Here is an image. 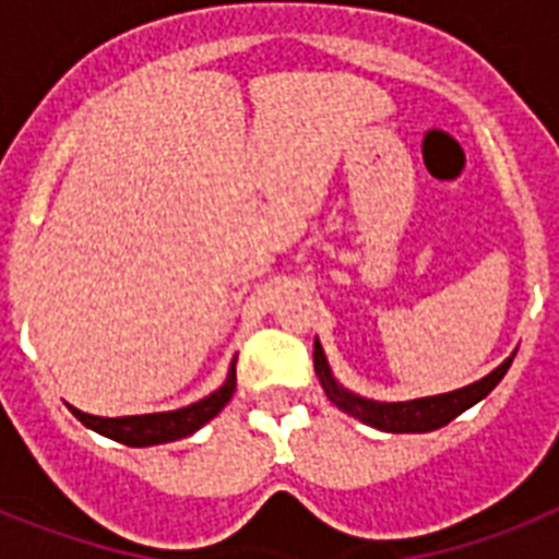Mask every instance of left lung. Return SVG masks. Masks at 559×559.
Listing matches in <instances>:
<instances>
[{"mask_svg": "<svg viewBox=\"0 0 559 559\" xmlns=\"http://www.w3.org/2000/svg\"><path fill=\"white\" fill-rule=\"evenodd\" d=\"M511 362L513 357L504 359L502 366L496 368L493 373H487L485 380L473 382L467 389L450 391V394L408 400V403H377V400L357 397V394H350L342 385H336V380L331 377V368H328V359H324L322 345L316 342L313 348L316 373H319V380H322L331 403H336L342 412L359 417L362 424L382 429V432H432V429H441L450 420H455L461 412H467L469 406H476L478 400L487 397L499 385L504 373H508Z\"/></svg>", "mask_w": 559, "mask_h": 559, "instance_id": "8db88e82", "label": "left lung"}]
</instances>
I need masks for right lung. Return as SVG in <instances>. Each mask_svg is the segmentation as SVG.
I'll list each match as a JSON object with an SVG mask.
<instances>
[{"label":"right lung","instance_id":"right-lung-1","mask_svg":"<svg viewBox=\"0 0 559 559\" xmlns=\"http://www.w3.org/2000/svg\"><path fill=\"white\" fill-rule=\"evenodd\" d=\"M237 373L235 366L228 371V380L223 382V389L209 394L193 406L177 408V412H156V415H133V417H95L86 412L72 408L74 417L83 426H90L95 432L107 435L112 441H121L127 447H153V443L179 441L186 435H193L202 424H209L211 417L217 415L219 408L226 406L231 394H235Z\"/></svg>","mask_w":559,"mask_h":559}]
</instances>
